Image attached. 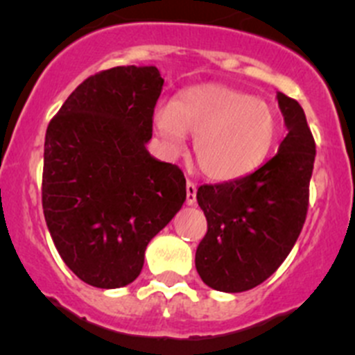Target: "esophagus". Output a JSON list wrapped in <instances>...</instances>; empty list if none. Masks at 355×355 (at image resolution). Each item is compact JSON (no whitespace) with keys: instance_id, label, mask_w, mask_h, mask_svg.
<instances>
[{"instance_id":"1","label":"esophagus","mask_w":355,"mask_h":355,"mask_svg":"<svg viewBox=\"0 0 355 355\" xmlns=\"http://www.w3.org/2000/svg\"><path fill=\"white\" fill-rule=\"evenodd\" d=\"M185 189H187V199H185V202H187L189 206H194V204H196V194H198V187H196L194 182L187 180V185H185Z\"/></svg>"}]
</instances>
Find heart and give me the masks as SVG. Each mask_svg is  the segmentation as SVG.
Instances as JSON below:
<instances>
[{
	"instance_id": "1",
	"label": "heart",
	"mask_w": 355,
	"mask_h": 355,
	"mask_svg": "<svg viewBox=\"0 0 355 355\" xmlns=\"http://www.w3.org/2000/svg\"><path fill=\"white\" fill-rule=\"evenodd\" d=\"M155 125L168 151L194 137V159L211 180L252 173L268 159L280 134L277 110L228 85L206 84L182 92L173 105L155 110Z\"/></svg>"
}]
</instances>
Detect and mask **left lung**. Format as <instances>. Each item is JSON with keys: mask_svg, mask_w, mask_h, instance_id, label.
Masks as SVG:
<instances>
[{"mask_svg": "<svg viewBox=\"0 0 355 355\" xmlns=\"http://www.w3.org/2000/svg\"><path fill=\"white\" fill-rule=\"evenodd\" d=\"M277 99L288 130L277 155L245 177L198 189L207 232L196 270L220 292H245L270 278L306 221L316 144L299 103L282 92Z\"/></svg>", "mask_w": 355, "mask_h": 355, "instance_id": "1", "label": "left lung"}]
</instances>
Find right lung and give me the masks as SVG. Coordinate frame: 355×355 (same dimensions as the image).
I'll list each match as a JSON object with an SVG mask.
<instances>
[{"instance_id": "1", "label": "right lung", "mask_w": 355, "mask_h": 355, "mask_svg": "<svg viewBox=\"0 0 355 355\" xmlns=\"http://www.w3.org/2000/svg\"><path fill=\"white\" fill-rule=\"evenodd\" d=\"M163 82L156 67L99 71L46 130V225L67 266L92 287L132 284L146 247L187 198L180 168L146 149Z\"/></svg>"}]
</instances>
